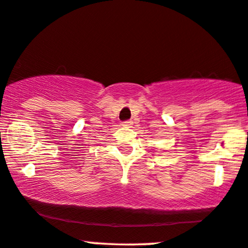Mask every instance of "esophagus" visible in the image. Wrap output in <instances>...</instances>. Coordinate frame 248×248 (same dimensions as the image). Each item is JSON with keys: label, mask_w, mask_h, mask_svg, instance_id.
<instances>
[{"label": "esophagus", "mask_w": 248, "mask_h": 248, "mask_svg": "<svg viewBox=\"0 0 248 248\" xmlns=\"http://www.w3.org/2000/svg\"><path fill=\"white\" fill-rule=\"evenodd\" d=\"M122 125H123V126L132 127V125H133V121H126V122H123V123H122Z\"/></svg>", "instance_id": "34e87169"}]
</instances>
